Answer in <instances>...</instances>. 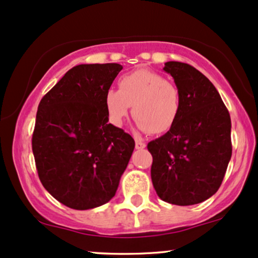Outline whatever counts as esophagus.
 Listing matches in <instances>:
<instances>
[{
    "mask_svg": "<svg viewBox=\"0 0 258 258\" xmlns=\"http://www.w3.org/2000/svg\"><path fill=\"white\" fill-rule=\"evenodd\" d=\"M146 148V143L142 142V141H136V149H143Z\"/></svg>",
    "mask_w": 258,
    "mask_h": 258,
    "instance_id": "esophagus-1",
    "label": "esophagus"
}]
</instances>
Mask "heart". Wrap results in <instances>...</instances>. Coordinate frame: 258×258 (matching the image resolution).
<instances>
[{"label":"heart","instance_id":"obj_1","mask_svg":"<svg viewBox=\"0 0 258 258\" xmlns=\"http://www.w3.org/2000/svg\"><path fill=\"white\" fill-rule=\"evenodd\" d=\"M107 118L122 126L132 106L138 128L159 135L176 123L181 111L180 92L165 77L149 70H137L118 79V90H106L104 97Z\"/></svg>","mask_w":258,"mask_h":258}]
</instances>
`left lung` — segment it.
<instances>
[{
  "label": "left lung",
  "mask_w": 258,
  "mask_h": 258,
  "mask_svg": "<svg viewBox=\"0 0 258 258\" xmlns=\"http://www.w3.org/2000/svg\"><path fill=\"white\" fill-rule=\"evenodd\" d=\"M180 92L181 111L165 135L148 143L151 176L165 202L191 206L213 196L222 185L231 158V121L212 82L187 63L169 61Z\"/></svg>",
  "instance_id": "left-lung-1"
}]
</instances>
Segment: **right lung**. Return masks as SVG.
Here are the masks:
<instances>
[{
  "label": "right lung",
  "mask_w": 258,
  "mask_h": 258,
  "mask_svg": "<svg viewBox=\"0 0 258 258\" xmlns=\"http://www.w3.org/2000/svg\"><path fill=\"white\" fill-rule=\"evenodd\" d=\"M121 70L118 63L78 64L38 106L32 148L39 179L72 209L109 202L135 149L131 136L107 123L104 97Z\"/></svg>",
  "instance_id": "add662e5"
}]
</instances>
